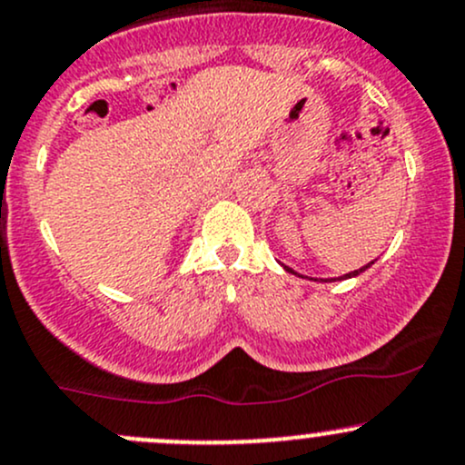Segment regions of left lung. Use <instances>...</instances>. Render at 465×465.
I'll use <instances>...</instances> for the list:
<instances>
[{
	"label": "left lung",
	"instance_id": "8db88e82",
	"mask_svg": "<svg viewBox=\"0 0 465 465\" xmlns=\"http://www.w3.org/2000/svg\"><path fill=\"white\" fill-rule=\"evenodd\" d=\"M372 265H374V261H372V262H368V265H365V267H361V270H354V272L345 273V276H339V278H325V282H327V281H343V278H351V276H359V273H361V272H365V270H368V267H372ZM282 267H285V270H287V272H290V273H294V276H301V273H298V272H294V270H292V267H287V265H282ZM301 278H305V276H301ZM310 281H319V278H310ZM321 281H322V278H321Z\"/></svg>",
	"mask_w": 465,
	"mask_h": 465
}]
</instances>
